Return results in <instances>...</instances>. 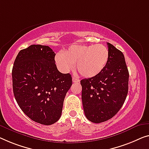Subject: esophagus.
Returning a JSON list of instances; mask_svg holds the SVG:
<instances>
[{
	"label": "esophagus",
	"instance_id": "1",
	"mask_svg": "<svg viewBox=\"0 0 149 149\" xmlns=\"http://www.w3.org/2000/svg\"><path fill=\"white\" fill-rule=\"evenodd\" d=\"M72 80H73V82H74V83H77V82L79 81V79H77V77H72Z\"/></svg>",
	"mask_w": 149,
	"mask_h": 149
}]
</instances>
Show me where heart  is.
I'll list each match as a JSON object with an SVG mask.
<instances>
[{
  "label": "heart",
  "mask_w": 149,
  "mask_h": 149,
  "mask_svg": "<svg viewBox=\"0 0 149 149\" xmlns=\"http://www.w3.org/2000/svg\"><path fill=\"white\" fill-rule=\"evenodd\" d=\"M109 52L104 45H74L65 52L55 55V60L59 70L68 72L74 67L85 77H92L99 74L107 64Z\"/></svg>",
  "instance_id": "obj_1"
}]
</instances>
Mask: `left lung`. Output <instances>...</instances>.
I'll return each instance as SVG.
<instances>
[{
    "instance_id": "1",
    "label": "left lung",
    "mask_w": 149,
    "mask_h": 149,
    "mask_svg": "<svg viewBox=\"0 0 149 149\" xmlns=\"http://www.w3.org/2000/svg\"><path fill=\"white\" fill-rule=\"evenodd\" d=\"M109 59L105 68L94 77L81 79V100L85 116L100 123L117 114L128 91L129 73L123 52L107 43Z\"/></svg>"
}]
</instances>
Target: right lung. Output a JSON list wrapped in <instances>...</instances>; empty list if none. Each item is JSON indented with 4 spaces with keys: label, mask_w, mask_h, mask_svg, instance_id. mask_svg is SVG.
Returning a JSON list of instances; mask_svg holds the SVG:
<instances>
[{
    "label": "right lung",
    "mask_w": 149,
    "mask_h": 149,
    "mask_svg": "<svg viewBox=\"0 0 149 149\" xmlns=\"http://www.w3.org/2000/svg\"><path fill=\"white\" fill-rule=\"evenodd\" d=\"M55 53L49 46L32 45L20 51L12 70L16 101L32 120L51 125L60 118L72 75L57 70Z\"/></svg>",
    "instance_id": "add662e5"
}]
</instances>
